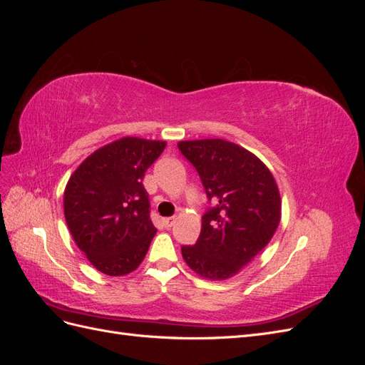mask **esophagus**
Segmentation results:
<instances>
[{
  "label": "esophagus",
  "mask_w": 365,
  "mask_h": 365,
  "mask_svg": "<svg viewBox=\"0 0 365 365\" xmlns=\"http://www.w3.org/2000/svg\"><path fill=\"white\" fill-rule=\"evenodd\" d=\"M175 216H170V217H163V225L165 227V228H169V227H172L173 225V222H175Z\"/></svg>",
  "instance_id": "esophagus-1"
}]
</instances>
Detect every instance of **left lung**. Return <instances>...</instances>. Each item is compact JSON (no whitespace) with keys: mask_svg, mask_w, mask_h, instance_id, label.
<instances>
[{"mask_svg":"<svg viewBox=\"0 0 365 365\" xmlns=\"http://www.w3.org/2000/svg\"><path fill=\"white\" fill-rule=\"evenodd\" d=\"M212 207L195 245L181 247L189 267L210 280L233 277L268 245L280 222V193L256 155L227 140L180 141Z\"/></svg>","mask_w":365,"mask_h":365,"instance_id":"8db88e82","label":"left lung"}]
</instances>
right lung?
I'll use <instances>...</instances> for the list:
<instances>
[{
	"instance_id": "add662e5",
	"label": "right lung",
	"mask_w": 365,
	"mask_h": 365,
	"mask_svg": "<svg viewBox=\"0 0 365 365\" xmlns=\"http://www.w3.org/2000/svg\"><path fill=\"white\" fill-rule=\"evenodd\" d=\"M164 148V141L120 138L91 153L65 187L70 233L93 267L106 275L134 271L157 233L143 178Z\"/></svg>"
}]
</instances>
